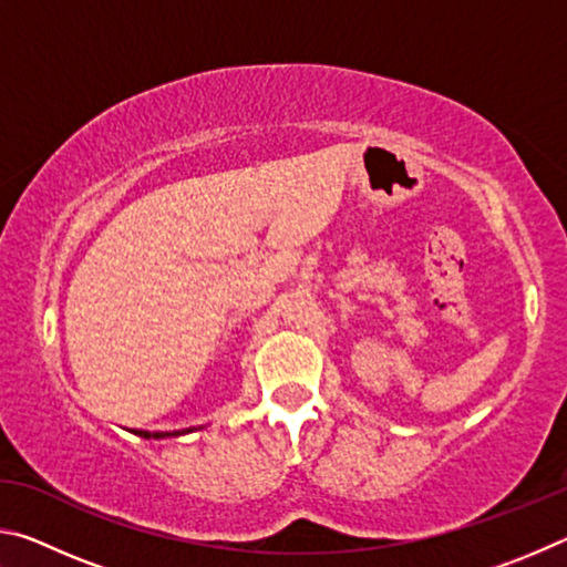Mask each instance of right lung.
Returning <instances> with one entry per match:
<instances>
[{"label":"right lung","mask_w":567,"mask_h":567,"mask_svg":"<svg viewBox=\"0 0 567 567\" xmlns=\"http://www.w3.org/2000/svg\"><path fill=\"white\" fill-rule=\"evenodd\" d=\"M185 433H192V427H187V430H175V433H147V430H140V437H155V440H159V437H177V435H185Z\"/></svg>","instance_id":"right-lung-1"}]
</instances>
